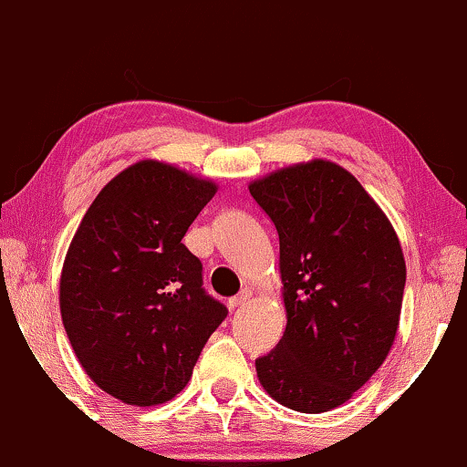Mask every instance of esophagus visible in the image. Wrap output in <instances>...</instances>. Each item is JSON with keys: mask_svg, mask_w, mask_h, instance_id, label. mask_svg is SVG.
Wrapping results in <instances>:
<instances>
[{"mask_svg": "<svg viewBox=\"0 0 467 467\" xmlns=\"http://www.w3.org/2000/svg\"><path fill=\"white\" fill-rule=\"evenodd\" d=\"M252 300V290H243L241 294H236L231 300H228V306L231 308H239L243 305H247V302Z\"/></svg>", "mask_w": 467, "mask_h": 467, "instance_id": "esophagus-1", "label": "esophagus"}]
</instances>
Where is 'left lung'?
I'll list each match as a JSON object with an SVG mask.
<instances>
[{
  "label": "left lung",
  "mask_w": 467,
  "mask_h": 467,
  "mask_svg": "<svg viewBox=\"0 0 467 467\" xmlns=\"http://www.w3.org/2000/svg\"><path fill=\"white\" fill-rule=\"evenodd\" d=\"M279 233L285 332L255 359L275 402L317 415L345 404L385 362L406 284L402 245L362 183L313 159L249 182Z\"/></svg>",
  "instance_id": "1"
}]
</instances>
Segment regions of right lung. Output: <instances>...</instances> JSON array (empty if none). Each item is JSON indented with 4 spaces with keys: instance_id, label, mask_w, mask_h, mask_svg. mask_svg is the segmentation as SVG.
<instances>
[{
    "instance_id": "obj_1",
    "label": "right lung",
    "mask_w": 467,
    "mask_h": 467,
    "mask_svg": "<svg viewBox=\"0 0 467 467\" xmlns=\"http://www.w3.org/2000/svg\"><path fill=\"white\" fill-rule=\"evenodd\" d=\"M215 192V182L169 162H133L105 183L69 243L58 284L65 332L90 380L124 404L175 398L226 317L182 243Z\"/></svg>"
}]
</instances>
